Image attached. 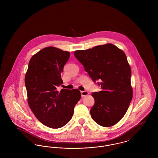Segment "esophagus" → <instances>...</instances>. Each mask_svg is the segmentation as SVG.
Returning a JSON list of instances; mask_svg holds the SVG:
<instances>
[{
  "mask_svg": "<svg viewBox=\"0 0 158 158\" xmlns=\"http://www.w3.org/2000/svg\"><path fill=\"white\" fill-rule=\"evenodd\" d=\"M81 95H82V97H85V96H86V95H88V94H89V92H88V91H86V90H85V91H81Z\"/></svg>",
  "mask_w": 158,
  "mask_h": 158,
  "instance_id": "obj_1",
  "label": "esophagus"
}]
</instances>
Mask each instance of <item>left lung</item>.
<instances>
[{"label": "left lung", "instance_id": "1", "mask_svg": "<svg viewBox=\"0 0 158 158\" xmlns=\"http://www.w3.org/2000/svg\"><path fill=\"white\" fill-rule=\"evenodd\" d=\"M94 82L101 90L92 94L95 104L92 119L103 127H111L122 119L133 97L131 68L125 53L112 44L98 45L74 52Z\"/></svg>", "mask_w": 158, "mask_h": 158}]
</instances>
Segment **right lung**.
<instances>
[{
  "label": "right lung",
  "instance_id": "1",
  "mask_svg": "<svg viewBox=\"0 0 158 158\" xmlns=\"http://www.w3.org/2000/svg\"><path fill=\"white\" fill-rule=\"evenodd\" d=\"M69 57V52L45 47L31 57L25 77L31 110L41 123L52 128L62 127L72 119L74 107L81 98L77 89L57 90Z\"/></svg>",
  "mask_w": 158,
  "mask_h": 158
}]
</instances>
